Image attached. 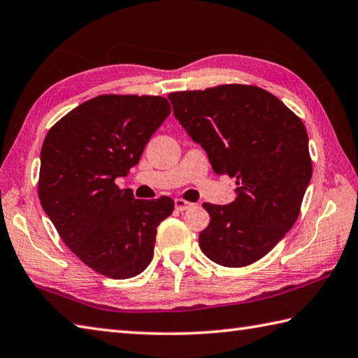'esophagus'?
<instances>
[{"label": "esophagus", "instance_id": "obj_1", "mask_svg": "<svg viewBox=\"0 0 358 358\" xmlns=\"http://www.w3.org/2000/svg\"><path fill=\"white\" fill-rule=\"evenodd\" d=\"M174 207H176V210H179V211H185V210H188L189 207H193V203L178 198V199H174Z\"/></svg>", "mask_w": 358, "mask_h": 358}]
</instances>
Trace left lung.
<instances>
[{"mask_svg": "<svg viewBox=\"0 0 358 358\" xmlns=\"http://www.w3.org/2000/svg\"><path fill=\"white\" fill-rule=\"evenodd\" d=\"M169 99L213 171L236 178L231 203H202L210 224L199 235L201 249L216 264L249 266L271 252L300 215L312 178L303 122L257 86L221 85Z\"/></svg>", "mask_w": 358, "mask_h": 358, "instance_id": "obj_1", "label": "left lung"}]
</instances>
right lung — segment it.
Wrapping results in <instances>:
<instances>
[{"label":"right lung","mask_w":358,"mask_h":358,"mask_svg":"<svg viewBox=\"0 0 358 358\" xmlns=\"http://www.w3.org/2000/svg\"><path fill=\"white\" fill-rule=\"evenodd\" d=\"M157 96H99L57 122L41 147L38 196L58 235L87 267L114 280L143 272L157 225L174 201L136 199L115 179L128 176L169 117Z\"/></svg>","instance_id":"obj_1"}]
</instances>
